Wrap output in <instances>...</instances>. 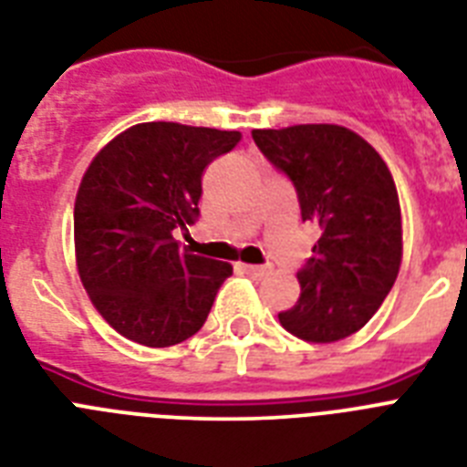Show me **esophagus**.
<instances>
[{
	"mask_svg": "<svg viewBox=\"0 0 467 467\" xmlns=\"http://www.w3.org/2000/svg\"><path fill=\"white\" fill-rule=\"evenodd\" d=\"M237 268L242 270V273H246V275H252V277H264L265 275V265H252V264H240Z\"/></svg>",
	"mask_w": 467,
	"mask_h": 467,
	"instance_id": "obj_1",
	"label": "esophagus"
}]
</instances>
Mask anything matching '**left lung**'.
Here are the masks:
<instances>
[{
	"label": "left lung",
	"instance_id": "1",
	"mask_svg": "<svg viewBox=\"0 0 467 467\" xmlns=\"http://www.w3.org/2000/svg\"><path fill=\"white\" fill-rule=\"evenodd\" d=\"M265 159L294 182L301 218L320 227L296 273L301 294L280 325L313 344L347 339L373 318L401 268V206L382 156L342 125L254 130Z\"/></svg>",
	"mask_w": 467,
	"mask_h": 467
}]
</instances>
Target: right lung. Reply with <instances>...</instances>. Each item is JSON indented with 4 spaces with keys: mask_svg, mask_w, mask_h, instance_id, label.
<instances>
[{
    "mask_svg": "<svg viewBox=\"0 0 467 467\" xmlns=\"http://www.w3.org/2000/svg\"><path fill=\"white\" fill-rule=\"evenodd\" d=\"M237 130L137 123L99 149L73 213L82 287L113 330L144 347H173L202 330L233 265L173 237L199 215L202 175L240 142Z\"/></svg>",
    "mask_w": 467,
    "mask_h": 467,
    "instance_id": "obj_1",
    "label": "right lung"
}]
</instances>
